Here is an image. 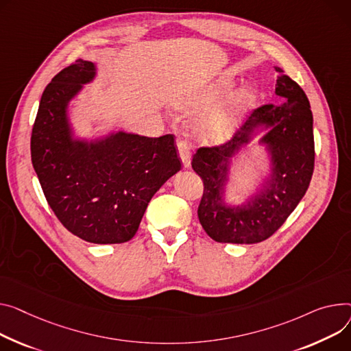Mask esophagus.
I'll list each match as a JSON object with an SVG mask.
<instances>
[{"instance_id": "obj_1", "label": "esophagus", "mask_w": 351, "mask_h": 351, "mask_svg": "<svg viewBox=\"0 0 351 351\" xmlns=\"http://www.w3.org/2000/svg\"><path fill=\"white\" fill-rule=\"evenodd\" d=\"M178 151H179V156H180L183 167L189 168L191 167V145H189V143L184 141V139H179Z\"/></svg>"}]
</instances>
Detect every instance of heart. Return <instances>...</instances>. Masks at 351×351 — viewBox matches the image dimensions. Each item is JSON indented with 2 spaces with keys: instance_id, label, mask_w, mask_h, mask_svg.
Here are the masks:
<instances>
[{
  "instance_id": "obj_1",
  "label": "heart",
  "mask_w": 351,
  "mask_h": 351,
  "mask_svg": "<svg viewBox=\"0 0 351 351\" xmlns=\"http://www.w3.org/2000/svg\"><path fill=\"white\" fill-rule=\"evenodd\" d=\"M232 86H234L232 80H221L207 90L188 93L178 97L172 106L183 111L199 110L226 97ZM256 100H258L256 91L252 87L244 86L232 93L223 103L207 108L195 123L197 138L204 144H221L227 141L255 107Z\"/></svg>"
}]
</instances>
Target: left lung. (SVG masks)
I'll list each match as a JSON object with an SVG mask.
<instances>
[{
	"mask_svg": "<svg viewBox=\"0 0 351 351\" xmlns=\"http://www.w3.org/2000/svg\"><path fill=\"white\" fill-rule=\"evenodd\" d=\"M275 95L278 104L252 110L244 124L226 144L203 147L192 159L204 191L197 208L202 227L217 243L255 244L271 237L305 196L313 175V115L305 91L281 67ZM260 128L269 131L261 140L267 145L271 172L262 189L245 204L228 206L223 202L230 159Z\"/></svg>",
	"mask_w": 351,
	"mask_h": 351,
	"instance_id": "left-lung-1",
	"label": "left lung"
}]
</instances>
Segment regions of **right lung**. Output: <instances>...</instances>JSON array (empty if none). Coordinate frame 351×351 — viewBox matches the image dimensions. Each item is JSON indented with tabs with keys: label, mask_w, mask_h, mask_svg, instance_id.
<instances>
[{
	"label": "right lung",
	"mask_w": 351,
	"mask_h": 351,
	"mask_svg": "<svg viewBox=\"0 0 351 351\" xmlns=\"http://www.w3.org/2000/svg\"><path fill=\"white\" fill-rule=\"evenodd\" d=\"M95 77L96 64L77 59L46 86L31 158L46 200L72 234L95 244H120L135 236L152 196L180 171V159L172 134L73 138L69 103Z\"/></svg>",
	"instance_id": "add662e5"
}]
</instances>
